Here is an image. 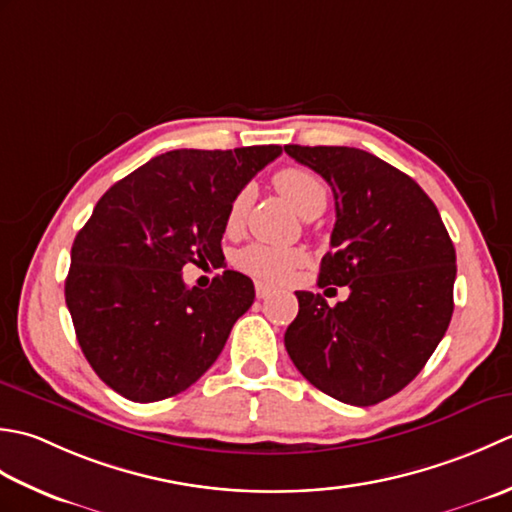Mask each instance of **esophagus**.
Listing matches in <instances>:
<instances>
[{"mask_svg":"<svg viewBox=\"0 0 512 512\" xmlns=\"http://www.w3.org/2000/svg\"><path fill=\"white\" fill-rule=\"evenodd\" d=\"M271 294H274V289H271L269 285H265V283H256V296L263 300V298H269Z\"/></svg>","mask_w":512,"mask_h":512,"instance_id":"obj_1","label":"esophagus"}]
</instances>
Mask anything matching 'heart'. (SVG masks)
<instances>
[{"instance_id":"b5f03b06","label":"heart","mask_w":512,"mask_h":512,"mask_svg":"<svg viewBox=\"0 0 512 512\" xmlns=\"http://www.w3.org/2000/svg\"><path fill=\"white\" fill-rule=\"evenodd\" d=\"M274 183L280 194H283L302 216L320 214L327 207V185L314 172H309L305 168H285L276 172ZM249 203H252V190L243 187L227 207L225 227L229 232H236V229L243 227ZM302 260H305V254L296 247H276L263 243L247 245L236 256L238 267L260 280H269V283H285V280L294 274V269L302 265Z\"/></svg>"}]
</instances>
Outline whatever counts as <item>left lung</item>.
Wrapping results in <instances>:
<instances>
[{
	"instance_id": "left-lung-1",
	"label": "left lung",
	"mask_w": 512,
	"mask_h": 512,
	"mask_svg": "<svg viewBox=\"0 0 512 512\" xmlns=\"http://www.w3.org/2000/svg\"><path fill=\"white\" fill-rule=\"evenodd\" d=\"M285 152L331 185L336 225L318 285L349 287L336 307L296 291L287 353L322 393L378 404L402 391L444 338L457 274L453 241L422 187L378 156L344 145Z\"/></svg>"
}]
</instances>
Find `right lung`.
<instances>
[{
    "instance_id": "1",
    "label": "right lung",
    "mask_w": 512,
    "mask_h": 512,
    "mask_svg": "<svg viewBox=\"0 0 512 512\" xmlns=\"http://www.w3.org/2000/svg\"><path fill=\"white\" fill-rule=\"evenodd\" d=\"M280 152L172 150L99 198L72 243L66 305L83 356L112 391L132 402L172 398L221 356L254 283L225 269L190 289L181 271L221 263L229 203Z\"/></svg>"
}]
</instances>
